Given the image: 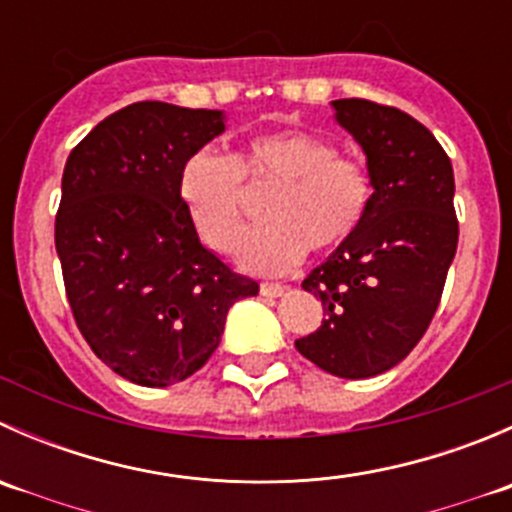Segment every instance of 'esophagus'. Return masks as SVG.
Instances as JSON below:
<instances>
[{"instance_id": "1", "label": "esophagus", "mask_w": 512, "mask_h": 512, "mask_svg": "<svg viewBox=\"0 0 512 512\" xmlns=\"http://www.w3.org/2000/svg\"><path fill=\"white\" fill-rule=\"evenodd\" d=\"M260 294L262 297H282V294H285V287L277 285V282H262Z\"/></svg>"}]
</instances>
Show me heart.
Here are the masks:
<instances>
[{"mask_svg": "<svg viewBox=\"0 0 512 512\" xmlns=\"http://www.w3.org/2000/svg\"><path fill=\"white\" fill-rule=\"evenodd\" d=\"M240 175L280 185L265 208L270 225L245 232L237 265L252 275H287L307 255L347 242L371 205V175L359 160L314 133L285 128L250 138L235 158L210 151L188 158L180 173V200L205 245L232 250L242 225Z\"/></svg>", "mask_w": 512, "mask_h": 512, "instance_id": "obj_1", "label": "heart"}]
</instances>
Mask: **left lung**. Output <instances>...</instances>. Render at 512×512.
<instances>
[{
	"mask_svg": "<svg viewBox=\"0 0 512 512\" xmlns=\"http://www.w3.org/2000/svg\"><path fill=\"white\" fill-rule=\"evenodd\" d=\"M332 111L364 151L374 193L354 235L302 282L324 319L294 347L327 374L369 379L404 361L436 314L458 247L456 183L441 143L409 113L364 98Z\"/></svg>",
	"mask_w": 512,
	"mask_h": 512,
	"instance_id": "left-lung-1",
	"label": "left lung"
}]
</instances>
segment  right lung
<instances>
[{
    "label": "right lung",
    "mask_w": 512,
    "mask_h": 512,
    "mask_svg": "<svg viewBox=\"0 0 512 512\" xmlns=\"http://www.w3.org/2000/svg\"><path fill=\"white\" fill-rule=\"evenodd\" d=\"M223 131V111L138 101L66 160L56 213L66 297L94 354L133 384L193 376L218 349L227 309L260 289L200 242L180 200L183 165Z\"/></svg>",
    "instance_id": "right-lung-1"
}]
</instances>
